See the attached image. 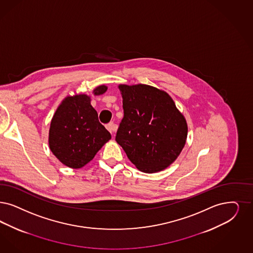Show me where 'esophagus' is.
Instances as JSON below:
<instances>
[{"mask_svg":"<svg viewBox=\"0 0 253 253\" xmlns=\"http://www.w3.org/2000/svg\"><path fill=\"white\" fill-rule=\"evenodd\" d=\"M107 129L111 133H114V131L117 130V125H115L113 123H110L109 125H107Z\"/></svg>","mask_w":253,"mask_h":253,"instance_id":"34e87169","label":"esophagus"}]
</instances>
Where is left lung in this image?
Here are the masks:
<instances>
[{"instance_id": "8db88e82", "label": "left lung", "mask_w": 253, "mask_h": 253, "mask_svg": "<svg viewBox=\"0 0 253 253\" xmlns=\"http://www.w3.org/2000/svg\"><path fill=\"white\" fill-rule=\"evenodd\" d=\"M124 118L115 140L142 172L163 170L186 144L187 124L170 95L146 84H119Z\"/></svg>"}]
</instances>
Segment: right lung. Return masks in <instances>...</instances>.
<instances>
[{
	"label": "right lung",
	"mask_w": 253,
	"mask_h": 253,
	"mask_svg": "<svg viewBox=\"0 0 253 253\" xmlns=\"http://www.w3.org/2000/svg\"><path fill=\"white\" fill-rule=\"evenodd\" d=\"M107 89L106 85H99L93 94H103ZM111 139V133L98 121L91 97L85 94L64 98L48 131L49 149L60 162L72 169L83 168Z\"/></svg>",
	"instance_id": "add662e5"
}]
</instances>
